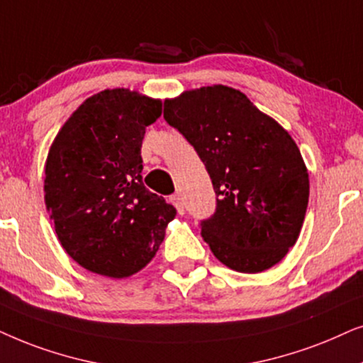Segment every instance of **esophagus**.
Returning <instances> with one entry per match:
<instances>
[{
	"mask_svg": "<svg viewBox=\"0 0 363 363\" xmlns=\"http://www.w3.org/2000/svg\"><path fill=\"white\" fill-rule=\"evenodd\" d=\"M171 202H172L174 206H176V209H177L179 214H182V212H184V202H182L181 194H172L171 196Z\"/></svg>",
	"mask_w": 363,
	"mask_h": 363,
	"instance_id": "obj_1",
	"label": "esophagus"
}]
</instances>
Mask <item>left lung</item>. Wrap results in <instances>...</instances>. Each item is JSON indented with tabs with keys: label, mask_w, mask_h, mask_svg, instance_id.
Returning a JSON list of instances; mask_svg holds the SVG:
<instances>
[{
	"label": "left lung",
	"mask_w": 363,
	"mask_h": 363,
	"mask_svg": "<svg viewBox=\"0 0 363 363\" xmlns=\"http://www.w3.org/2000/svg\"><path fill=\"white\" fill-rule=\"evenodd\" d=\"M164 119L211 176L217 206L201 234L212 254L244 274L279 264L297 242L308 204V172L291 134L222 84L164 101Z\"/></svg>",
	"instance_id": "1"
}]
</instances>
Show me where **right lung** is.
I'll list each match as a JSON object with an SVG mask.
<instances>
[{
  "label": "right lung",
  "mask_w": 363,
  "mask_h": 363,
  "mask_svg": "<svg viewBox=\"0 0 363 363\" xmlns=\"http://www.w3.org/2000/svg\"><path fill=\"white\" fill-rule=\"evenodd\" d=\"M159 99L124 88L91 96L48 152L45 202L57 239L81 267L124 279L151 262L176 209L143 184L146 128Z\"/></svg>",
  "instance_id": "add662e5"
}]
</instances>
